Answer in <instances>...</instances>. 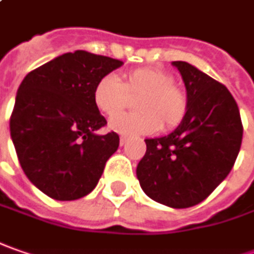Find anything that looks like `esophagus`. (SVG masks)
I'll list each match as a JSON object with an SVG mask.
<instances>
[{
  "instance_id": "obj_1",
  "label": "esophagus",
  "mask_w": 254,
  "mask_h": 254,
  "mask_svg": "<svg viewBox=\"0 0 254 254\" xmlns=\"http://www.w3.org/2000/svg\"><path fill=\"white\" fill-rule=\"evenodd\" d=\"M127 137H125V136H121V137H119V144H121V146L127 144Z\"/></svg>"
}]
</instances>
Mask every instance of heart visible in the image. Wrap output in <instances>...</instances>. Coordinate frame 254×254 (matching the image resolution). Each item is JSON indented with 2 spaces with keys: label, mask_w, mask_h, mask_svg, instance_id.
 Masks as SVG:
<instances>
[{
  "label": "heart",
  "mask_w": 254,
  "mask_h": 254,
  "mask_svg": "<svg viewBox=\"0 0 254 254\" xmlns=\"http://www.w3.org/2000/svg\"><path fill=\"white\" fill-rule=\"evenodd\" d=\"M136 101V114L119 116L126 109L130 98ZM92 102L101 114L118 117L110 121V129L122 136L150 135L171 130L184 121L188 111V97L174 77L157 67H140L127 71L122 80L115 75H104L95 84Z\"/></svg>",
  "instance_id": "heart-1"
}]
</instances>
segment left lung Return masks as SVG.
Instances as JSON below:
<instances>
[{
  "mask_svg": "<svg viewBox=\"0 0 254 254\" xmlns=\"http://www.w3.org/2000/svg\"><path fill=\"white\" fill-rule=\"evenodd\" d=\"M186 84L188 111L170 135L144 139L136 176L144 194L171 208L204 201L232 170L243 136L241 114L229 90L197 67L173 62Z\"/></svg>",
  "mask_w": 254,
  "mask_h": 254,
  "instance_id": "8db88e82",
  "label": "left lung"
}]
</instances>
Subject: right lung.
Instances as JSON below:
<instances>
[{
  "instance_id": "1",
  "label": "right lung",
  "mask_w": 254,
  "mask_h": 254,
  "mask_svg": "<svg viewBox=\"0 0 254 254\" xmlns=\"http://www.w3.org/2000/svg\"><path fill=\"white\" fill-rule=\"evenodd\" d=\"M121 66L117 59L75 50L32 70L19 85L11 137L23 173L48 197L71 201L90 194L117 152L115 132L95 133L107 121L92 91Z\"/></svg>"
}]
</instances>
